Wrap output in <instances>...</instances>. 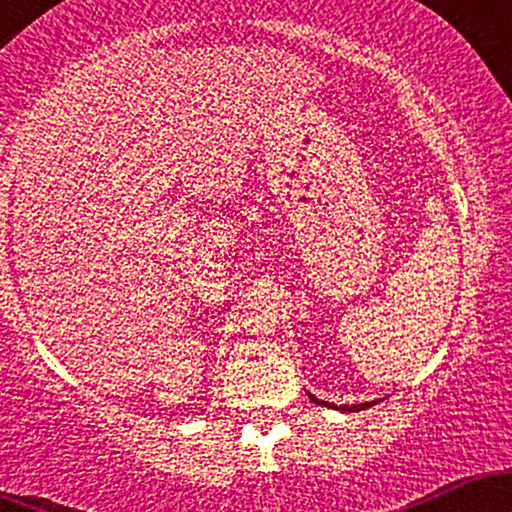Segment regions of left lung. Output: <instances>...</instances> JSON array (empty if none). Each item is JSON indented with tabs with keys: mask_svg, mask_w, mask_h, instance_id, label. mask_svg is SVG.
<instances>
[{
	"mask_svg": "<svg viewBox=\"0 0 512 512\" xmlns=\"http://www.w3.org/2000/svg\"><path fill=\"white\" fill-rule=\"evenodd\" d=\"M310 399H313L315 404H320V407H332V409H342V411H361V409H368V407H373L375 402H363V404H342V407H337V404H327V402H322V399H317V397H313L310 395Z\"/></svg>",
	"mask_w": 512,
	"mask_h": 512,
	"instance_id": "left-lung-1",
	"label": "left lung"
}]
</instances>
